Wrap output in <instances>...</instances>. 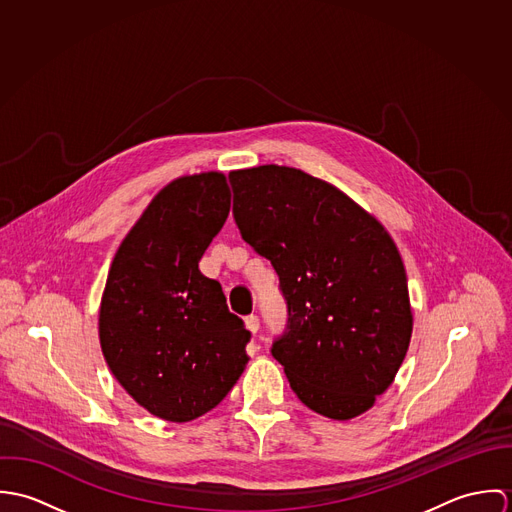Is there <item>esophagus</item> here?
I'll use <instances>...</instances> for the list:
<instances>
[{"instance_id": "1", "label": "esophagus", "mask_w": 512, "mask_h": 512, "mask_svg": "<svg viewBox=\"0 0 512 512\" xmlns=\"http://www.w3.org/2000/svg\"><path fill=\"white\" fill-rule=\"evenodd\" d=\"M244 325H246V329L250 331V333H258L260 331V319H258V315H248L246 319H244Z\"/></svg>"}]
</instances>
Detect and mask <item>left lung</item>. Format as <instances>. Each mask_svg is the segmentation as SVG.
I'll list each match as a JSON object with an SVG mask.
<instances>
[{
  "label": "left lung",
  "instance_id": "left-lung-1",
  "mask_svg": "<svg viewBox=\"0 0 512 512\" xmlns=\"http://www.w3.org/2000/svg\"><path fill=\"white\" fill-rule=\"evenodd\" d=\"M242 238L268 258L288 303L272 345L297 398L351 420L394 380L412 337L408 278L386 228L301 169L230 171Z\"/></svg>",
  "mask_w": 512,
  "mask_h": 512
}]
</instances>
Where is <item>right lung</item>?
I'll list each match as a JSON object with an SVG mask.
<instances>
[{
	"mask_svg": "<svg viewBox=\"0 0 512 512\" xmlns=\"http://www.w3.org/2000/svg\"><path fill=\"white\" fill-rule=\"evenodd\" d=\"M230 211L219 171L163 187L122 240L102 293L98 335L124 390L149 414L191 422L230 392L250 331L199 260Z\"/></svg>",
	"mask_w": 512,
	"mask_h": 512,
	"instance_id": "1",
	"label": "right lung"
}]
</instances>
